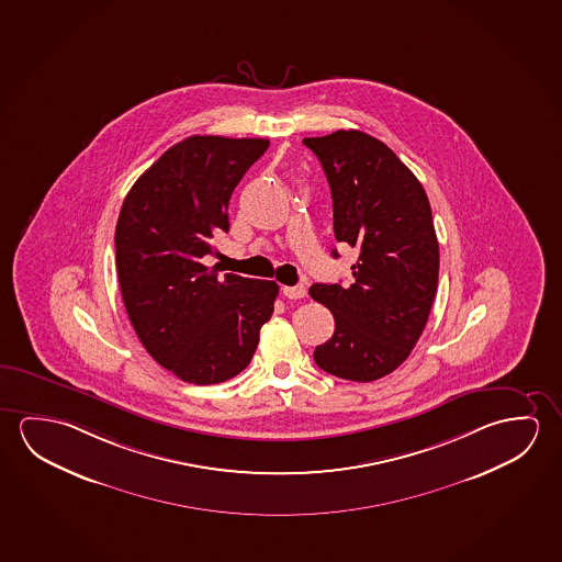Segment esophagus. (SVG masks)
I'll use <instances>...</instances> for the list:
<instances>
[{
	"instance_id": "esophagus-1",
	"label": "esophagus",
	"mask_w": 562,
	"mask_h": 562,
	"mask_svg": "<svg viewBox=\"0 0 562 562\" xmlns=\"http://www.w3.org/2000/svg\"><path fill=\"white\" fill-rule=\"evenodd\" d=\"M283 294H285L286 299H304L306 296V289L304 285H294V286H283Z\"/></svg>"
}]
</instances>
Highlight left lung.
Masks as SVG:
<instances>
[{"instance_id": "1", "label": "left lung", "mask_w": 562, "mask_h": 562, "mask_svg": "<svg viewBox=\"0 0 562 562\" xmlns=\"http://www.w3.org/2000/svg\"><path fill=\"white\" fill-rule=\"evenodd\" d=\"M303 143L330 183L336 240L359 250L351 285L308 291L336 321L314 361L339 379L371 383L406 361L428 322L439 276L431 206L418 178L369 134L351 128Z\"/></svg>"}]
</instances>
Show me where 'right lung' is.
<instances>
[{"label": "right lung", "instance_id": "right-lung-1", "mask_svg": "<svg viewBox=\"0 0 562 562\" xmlns=\"http://www.w3.org/2000/svg\"><path fill=\"white\" fill-rule=\"evenodd\" d=\"M266 138L189 136L136 179L116 221V273L126 314L161 367L193 384L244 371L279 286L206 268L228 232V203Z\"/></svg>", "mask_w": 562, "mask_h": 562}]
</instances>
